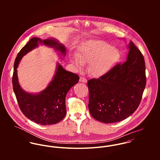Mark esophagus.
<instances>
[{
    "mask_svg": "<svg viewBox=\"0 0 160 160\" xmlns=\"http://www.w3.org/2000/svg\"><path fill=\"white\" fill-rule=\"evenodd\" d=\"M79 81L80 82H84V83H86L87 82V79L84 78V77H80V79H79Z\"/></svg>",
    "mask_w": 160,
    "mask_h": 160,
    "instance_id": "34e87169",
    "label": "esophagus"
}]
</instances>
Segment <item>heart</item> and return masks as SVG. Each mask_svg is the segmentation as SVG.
I'll return each instance as SVG.
<instances>
[{"mask_svg":"<svg viewBox=\"0 0 160 160\" xmlns=\"http://www.w3.org/2000/svg\"><path fill=\"white\" fill-rule=\"evenodd\" d=\"M119 58L118 50L100 40H88L79 47L78 53H71L69 60L76 68L82 69L89 63L92 76L100 77L107 73Z\"/></svg>","mask_w":160,"mask_h":160,"instance_id":"1","label":"heart"}]
</instances>
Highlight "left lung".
Returning <instances> with one entry per match:
<instances>
[{
    "instance_id": "obj_1",
    "label": "left lung",
    "mask_w": 160,
    "mask_h": 160,
    "mask_svg": "<svg viewBox=\"0 0 160 160\" xmlns=\"http://www.w3.org/2000/svg\"><path fill=\"white\" fill-rule=\"evenodd\" d=\"M126 61L117 64L107 73L88 82L89 110L102 122L125 119L137 110L146 85L143 55L131 41Z\"/></svg>"
}]
</instances>
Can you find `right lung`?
Returning a JSON list of instances; mask_svg holds the SVG:
<instances>
[{"mask_svg": "<svg viewBox=\"0 0 160 160\" xmlns=\"http://www.w3.org/2000/svg\"><path fill=\"white\" fill-rule=\"evenodd\" d=\"M42 44L53 47L66 55V48L53 38L42 40L33 38L23 47L15 60L12 77L13 89L18 105L23 114L28 119L41 125L56 124L67 114L65 98L69 90L78 82L79 76L66 71L59 63L53 79L47 88L39 93H30L23 91L18 82L17 68L24 55Z\"/></svg>", "mask_w": 160, "mask_h": 160, "instance_id": "obj_1", "label": "right lung"}]
</instances>
